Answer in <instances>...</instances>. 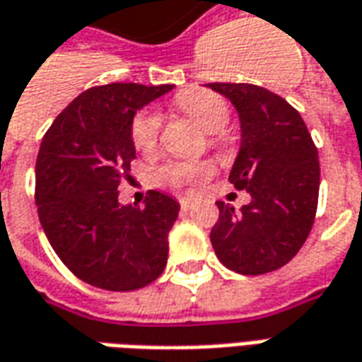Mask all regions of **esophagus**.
Masks as SVG:
<instances>
[{
	"mask_svg": "<svg viewBox=\"0 0 362 362\" xmlns=\"http://www.w3.org/2000/svg\"><path fill=\"white\" fill-rule=\"evenodd\" d=\"M178 202H180L182 209H189V207L194 206V202H192V199H189V198H180V199H178Z\"/></svg>",
	"mask_w": 362,
	"mask_h": 362,
	"instance_id": "esophagus-1",
	"label": "esophagus"
}]
</instances>
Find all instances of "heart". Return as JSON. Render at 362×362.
Here are the masks:
<instances>
[{
	"mask_svg": "<svg viewBox=\"0 0 362 362\" xmlns=\"http://www.w3.org/2000/svg\"><path fill=\"white\" fill-rule=\"evenodd\" d=\"M178 110L184 111L188 117L198 123L206 133H217L229 123L231 111L221 95L207 90H184L176 98ZM163 119L153 110L141 111L133 125H131V139L139 153H153L158 145ZM211 173L207 163H189V160H168L164 163L155 174L156 184L164 188L180 189L194 182L204 180Z\"/></svg>",
	"mask_w": 362,
	"mask_h": 362,
	"instance_id": "obj_1",
	"label": "heart"
}]
</instances>
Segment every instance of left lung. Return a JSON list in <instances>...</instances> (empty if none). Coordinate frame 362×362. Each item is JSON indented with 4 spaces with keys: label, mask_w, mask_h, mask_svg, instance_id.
Returning a JSON list of instances; mask_svg holds the SVG:
<instances>
[{
    "label": "left lung",
    "mask_w": 362,
    "mask_h": 362,
    "mask_svg": "<svg viewBox=\"0 0 362 362\" xmlns=\"http://www.w3.org/2000/svg\"><path fill=\"white\" fill-rule=\"evenodd\" d=\"M239 113L241 146L229 180L247 189L241 209L217 202L219 219L209 239L217 259L239 274H264L284 267L312 231L320 158L298 111L276 93L252 84H207Z\"/></svg>",
    "instance_id": "obj_1"
}]
</instances>
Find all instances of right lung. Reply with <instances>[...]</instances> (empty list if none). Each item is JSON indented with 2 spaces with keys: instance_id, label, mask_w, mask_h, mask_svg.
I'll return each mask as SVG.
<instances>
[{
  "instance_id": "1",
  "label": "right lung",
  "mask_w": 362,
  "mask_h": 362,
  "mask_svg": "<svg viewBox=\"0 0 362 362\" xmlns=\"http://www.w3.org/2000/svg\"><path fill=\"white\" fill-rule=\"evenodd\" d=\"M174 86L107 84L80 93L40 143L35 199L42 231L80 280L129 292L163 274L168 231L180 204L151 189L145 206H123L119 184L129 178L139 110Z\"/></svg>"
}]
</instances>
